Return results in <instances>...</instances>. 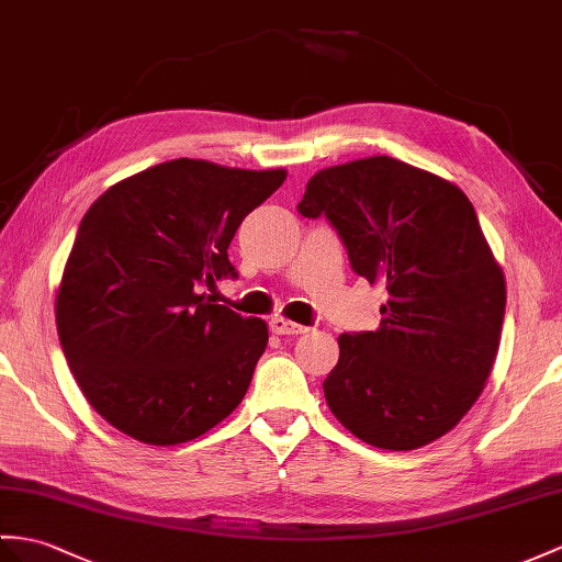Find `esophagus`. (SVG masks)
<instances>
[{
  "mask_svg": "<svg viewBox=\"0 0 562 562\" xmlns=\"http://www.w3.org/2000/svg\"><path fill=\"white\" fill-rule=\"evenodd\" d=\"M269 328H271V334H279V336H297V334H305L307 331V326L289 322V319H283V317H271Z\"/></svg>",
  "mask_w": 562,
  "mask_h": 562,
  "instance_id": "esophagus-1",
  "label": "esophagus"
}]
</instances>
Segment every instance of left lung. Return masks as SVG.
I'll return each mask as SVG.
<instances>
[{"label": "left lung", "instance_id": "1", "mask_svg": "<svg viewBox=\"0 0 562 562\" xmlns=\"http://www.w3.org/2000/svg\"><path fill=\"white\" fill-rule=\"evenodd\" d=\"M297 212L326 216L352 271L386 285L376 331L338 338L326 403L369 446L415 450L468 415L494 367L505 279L468 195L393 157L314 173Z\"/></svg>", "mask_w": 562, "mask_h": 562}]
</instances>
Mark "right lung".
Masks as SVG:
<instances>
[{
  "label": "right lung",
  "instance_id": "right-lung-1",
  "mask_svg": "<svg viewBox=\"0 0 562 562\" xmlns=\"http://www.w3.org/2000/svg\"><path fill=\"white\" fill-rule=\"evenodd\" d=\"M283 181V169L183 157L92 202L61 277L57 331L80 391L112 427L176 446L240 405L267 324L204 289L238 277L228 245Z\"/></svg>",
  "mask_w": 562,
  "mask_h": 562
}]
</instances>
